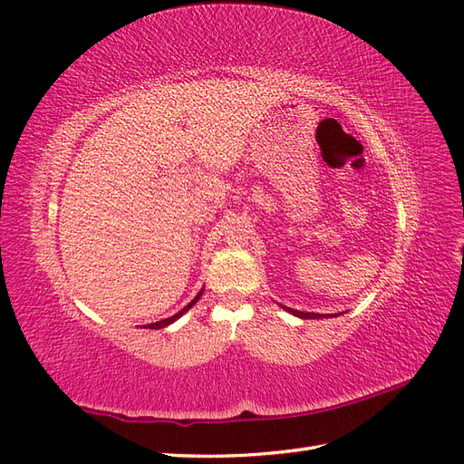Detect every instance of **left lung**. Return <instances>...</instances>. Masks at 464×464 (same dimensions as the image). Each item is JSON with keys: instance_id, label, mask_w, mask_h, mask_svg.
I'll use <instances>...</instances> for the list:
<instances>
[{"instance_id": "1", "label": "left lung", "mask_w": 464, "mask_h": 464, "mask_svg": "<svg viewBox=\"0 0 464 464\" xmlns=\"http://www.w3.org/2000/svg\"><path fill=\"white\" fill-rule=\"evenodd\" d=\"M285 307V305H283ZM286 312H290L292 315H296V317H300V319H321V317H336V315H341V314H331V315H323V314H310V312H298V310H292V307H285Z\"/></svg>"}]
</instances>
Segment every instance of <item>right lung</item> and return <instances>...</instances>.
<instances>
[{
    "mask_svg": "<svg viewBox=\"0 0 464 464\" xmlns=\"http://www.w3.org/2000/svg\"><path fill=\"white\" fill-rule=\"evenodd\" d=\"M203 296V290L198 294V296H195L186 307H184V310H179L176 315H172V317H168V319H162V321H157V323H150V325H147L149 329H162V327H166V325H170V323H174L176 319H179L181 315H184L188 310H191V307L195 305V304H198V300Z\"/></svg>",
    "mask_w": 464,
    "mask_h": 464,
    "instance_id": "obj_1",
    "label": "right lung"
}]
</instances>
